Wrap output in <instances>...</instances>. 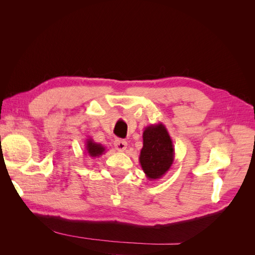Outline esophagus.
<instances>
[{
    "mask_svg": "<svg viewBox=\"0 0 255 255\" xmlns=\"http://www.w3.org/2000/svg\"><path fill=\"white\" fill-rule=\"evenodd\" d=\"M114 144H115L116 150H118V151H126L127 148H128L127 141L122 140V139H116Z\"/></svg>",
    "mask_w": 255,
    "mask_h": 255,
    "instance_id": "obj_1",
    "label": "esophagus"
}]
</instances>
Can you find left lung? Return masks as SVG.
<instances>
[{
  "label": "left lung",
  "mask_w": 255,
  "mask_h": 255,
  "mask_svg": "<svg viewBox=\"0 0 255 255\" xmlns=\"http://www.w3.org/2000/svg\"><path fill=\"white\" fill-rule=\"evenodd\" d=\"M143 145L139 163L150 181L161 179L174 160V148L170 135L161 122L146 127L142 133Z\"/></svg>",
  "instance_id": "obj_1"
}]
</instances>
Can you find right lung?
Returning a JSON list of instances; mask_svg holds the SVG:
<instances>
[{"label": "right lung", "instance_id": "1", "mask_svg": "<svg viewBox=\"0 0 255 255\" xmlns=\"http://www.w3.org/2000/svg\"><path fill=\"white\" fill-rule=\"evenodd\" d=\"M85 151L88 154L90 157H99L105 152V146L101 143H97L94 141L92 138H87L86 142H85Z\"/></svg>", "mask_w": 255, "mask_h": 255}]
</instances>
